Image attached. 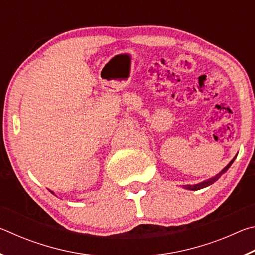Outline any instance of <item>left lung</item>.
Returning <instances> with one entry per match:
<instances>
[{"label":"left lung","mask_w":255,"mask_h":255,"mask_svg":"<svg viewBox=\"0 0 255 255\" xmlns=\"http://www.w3.org/2000/svg\"><path fill=\"white\" fill-rule=\"evenodd\" d=\"M236 156H237V155H236ZM236 156L232 159V161L230 162V164H228V165L225 167V169H223L222 172H219V173H218L217 175H216V176H213V178H210V179L206 180V181H202V182L197 183V184H187V185H183V188L187 189V190H192V191H196V190H200V189H202V188H206V187H208V185L213 184V183L216 182V181H217L219 178H221L222 174L225 173V172H226L228 169H230L231 165L233 164V162L235 161Z\"/></svg>","instance_id":"8db88e82"}]
</instances>
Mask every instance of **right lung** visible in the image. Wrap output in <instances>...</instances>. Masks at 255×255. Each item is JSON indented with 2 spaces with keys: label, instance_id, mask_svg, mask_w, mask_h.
Returning a JSON list of instances; mask_svg holds the SVG:
<instances>
[{
  "label": "right lung",
  "instance_id": "obj_1",
  "mask_svg": "<svg viewBox=\"0 0 255 255\" xmlns=\"http://www.w3.org/2000/svg\"><path fill=\"white\" fill-rule=\"evenodd\" d=\"M50 192H51V193H54V192H53V191H50Z\"/></svg>",
  "mask_w": 255,
  "mask_h": 255
}]
</instances>
